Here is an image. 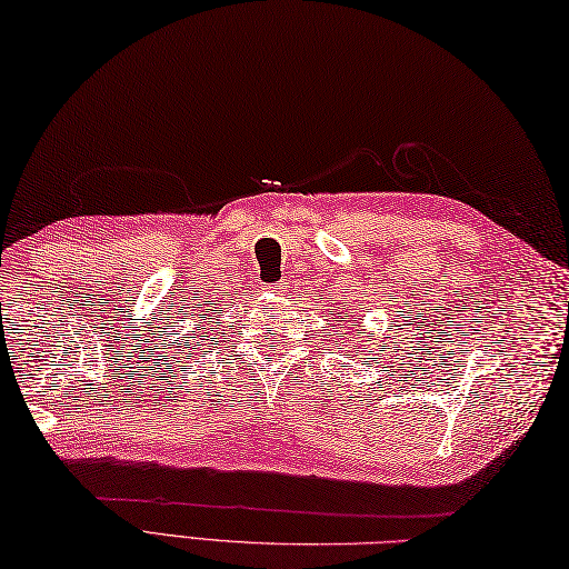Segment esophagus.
<instances>
[{
    "instance_id": "34e87169",
    "label": "esophagus",
    "mask_w": 569,
    "mask_h": 569,
    "mask_svg": "<svg viewBox=\"0 0 569 569\" xmlns=\"http://www.w3.org/2000/svg\"><path fill=\"white\" fill-rule=\"evenodd\" d=\"M266 288H269L271 293H281L283 291V283H271V286H266Z\"/></svg>"
}]
</instances>
